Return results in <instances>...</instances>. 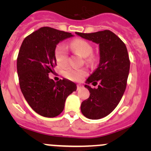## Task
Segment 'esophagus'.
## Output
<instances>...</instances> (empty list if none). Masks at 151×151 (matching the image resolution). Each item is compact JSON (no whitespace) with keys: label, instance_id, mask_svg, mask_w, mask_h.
Masks as SVG:
<instances>
[{"label":"esophagus","instance_id":"obj_1","mask_svg":"<svg viewBox=\"0 0 151 151\" xmlns=\"http://www.w3.org/2000/svg\"><path fill=\"white\" fill-rule=\"evenodd\" d=\"M82 87H83V86L81 85V84H77V90L81 89Z\"/></svg>","mask_w":151,"mask_h":151}]
</instances>
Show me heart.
I'll return each instance as SVG.
<instances>
[{
	"instance_id": "heart-1",
	"label": "heart",
	"mask_w": 151,
	"mask_h": 151,
	"mask_svg": "<svg viewBox=\"0 0 151 151\" xmlns=\"http://www.w3.org/2000/svg\"><path fill=\"white\" fill-rule=\"evenodd\" d=\"M70 47L77 52L83 58H87L92 52V47L89 42L82 39H75L70 42ZM55 58L60 65H65L67 62L68 52L64 45H59L55 49ZM85 72L82 70L70 68L64 73L66 78L72 81H79L85 76Z\"/></svg>"
}]
</instances>
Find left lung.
Masks as SVG:
<instances>
[{"label":"left lung","mask_w":151,"mask_h":151,"mask_svg":"<svg viewBox=\"0 0 151 151\" xmlns=\"http://www.w3.org/2000/svg\"><path fill=\"white\" fill-rule=\"evenodd\" d=\"M84 39L99 45V62L86 79L84 86L90 96L82 101L81 111L89 119H100L111 113L121 101L126 87L130 70L127 48L123 41L110 30L92 33L75 32ZM100 82L97 89L88 85Z\"/></svg>","instance_id":"1"}]
</instances>
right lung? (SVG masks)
<instances>
[{"label": "right lung", "instance_id": "add662e5", "mask_svg": "<svg viewBox=\"0 0 151 151\" xmlns=\"http://www.w3.org/2000/svg\"><path fill=\"white\" fill-rule=\"evenodd\" d=\"M73 36L43 27L26 37L20 47L17 59L20 89L31 108L44 117L53 118L61 114L66 99L77 90V84L69 79L55 82L49 77L56 65L57 45Z\"/></svg>", "mask_w": 151, "mask_h": 151}]
</instances>
